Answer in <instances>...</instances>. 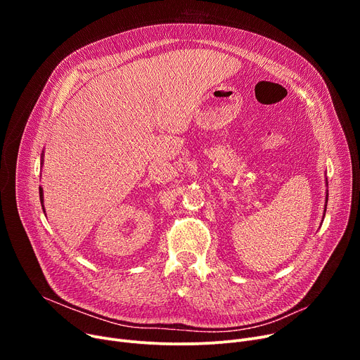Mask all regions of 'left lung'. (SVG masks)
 <instances>
[{"label": "left lung", "instance_id": "left-lung-1", "mask_svg": "<svg viewBox=\"0 0 360 360\" xmlns=\"http://www.w3.org/2000/svg\"><path fill=\"white\" fill-rule=\"evenodd\" d=\"M327 185H328V184H327ZM327 201H328V194H327V198H326V202H327ZM326 205H327V204H326ZM326 210H327V209H326Z\"/></svg>", "mask_w": 360, "mask_h": 360}]
</instances>
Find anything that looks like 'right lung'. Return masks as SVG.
Here are the masks:
<instances>
[{
    "label": "right lung",
    "mask_w": 360,
    "mask_h": 360,
    "mask_svg": "<svg viewBox=\"0 0 360 360\" xmlns=\"http://www.w3.org/2000/svg\"><path fill=\"white\" fill-rule=\"evenodd\" d=\"M39 197H41V202L44 204V190H42V188H39ZM44 212H45V209H44Z\"/></svg>",
    "instance_id": "add662e5"
}]
</instances>
